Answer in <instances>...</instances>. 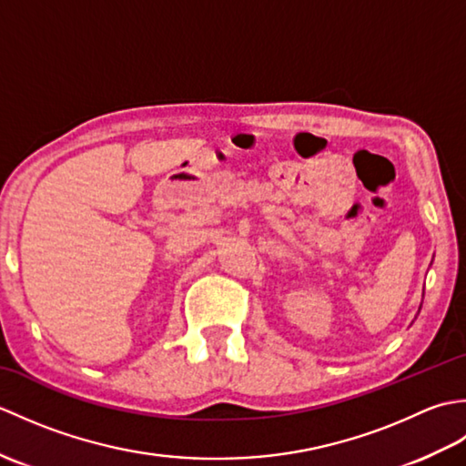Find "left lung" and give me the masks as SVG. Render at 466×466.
Returning <instances> with one entry per match:
<instances>
[{"label": "left lung", "instance_id": "8db88e82", "mask_svg": "<svg viewBox=\"0 0 466 466\" xmlns=\"http://www.w3.org/2000/svg\"><path fill=\"white\" fill-rule=\"evenodd\" d=\"M422 294H424V292H422ZM419 312H420V306H419Z\"/></svg>", "mask_w": 466, "mask_h": 466}]
</instances>
